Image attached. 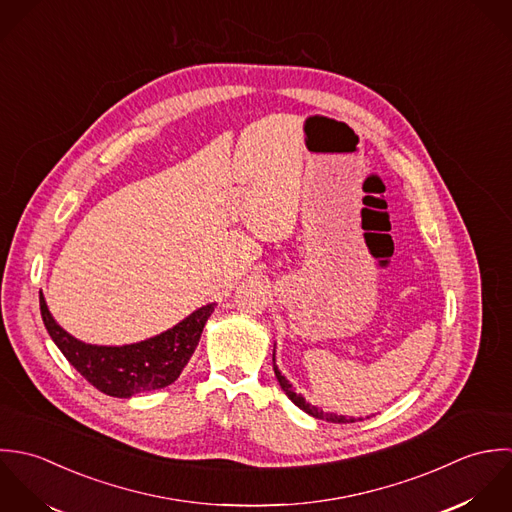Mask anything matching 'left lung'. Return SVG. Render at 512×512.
I'll list each match as a JSON object with an SVG mask.
<instances>
[{"instance_id":"1","label":"left lung","mask_w":512,"mask_h":512,"mask_svg":"<svg viewBox=\"0 0 512 512\" xmlns=\"http://www.w3.org/2000/svg\"><path fill=\"white\" fill-rule=\"evenodd\" d=\"M273 370H275V376H277L279 386H281V388H283V392L289 396V400H291L297 408L303 409V411L308 413V415H312V417H316V419L332 421V423H352V421H356L354 417H346V415H338V413H328V411H322V409H318L316 406L308 404L307 400H305L301 394H297V392L293 390L291 382L281 374L279 366L275 364V350H273ZM358 419H362V417H358Z\"/></svg>"}]
</instances>
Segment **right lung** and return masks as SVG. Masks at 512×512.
<instances>
[{
	"instance_id": "1",
	"label": "right lung",
	"mask_w": 512,
	"mask_h": 512,
	"mask_svg": "<svg viewBox=\"0 0 512 512\" xmlns=\"http://www.w3.org/2000/svg\"><path fill=\"white\" fill-rule=\"evenodd\" d=\"M39 307L49 336L89 384L112 398H132L178 380L200 342L215 303L194 310L176 326L152 338L124 346H97L77 340L51 316L41 291Z\"/></svg>"
}]
</instances>
